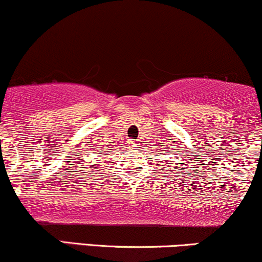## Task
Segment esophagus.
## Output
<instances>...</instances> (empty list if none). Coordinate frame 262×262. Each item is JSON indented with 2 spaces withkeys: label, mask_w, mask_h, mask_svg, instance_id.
<instances>
[{
  "label": "esophagus",
  "mask_w": 262,
  "mask_h": 262,
  "mask_svg": "<svg viewBox=\"0 0 262 262\" xmlns=\"http://www.w3.org/2000/svg\"><path fill=\"white\" fill-rule=\"evenodd\" d=\"M130 146H133V148H137V146H138V143H137V142H134V140H132V142H130Z\"/></svg>",
  "instance_id": "esophagus-1"
}]
</instances>
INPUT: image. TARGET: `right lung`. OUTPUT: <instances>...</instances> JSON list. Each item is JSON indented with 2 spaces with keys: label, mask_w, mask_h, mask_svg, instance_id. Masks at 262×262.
<instances>
[{
  "label": "right lung",
  "mask_w": 262,
  "mask_h": 262,
  "mask_svg": "<svg viewBox=\"0 0 262 262\" xmlns=\"http://www.w3.org/2000/svg\"><path fill=\"white\" fill-rule=\"evenodd\" d=\"M108 150H111V149H108L107 145L103 144V145H99L98 146V149H97L96 153L98 154V157H107Z\"/></svg>",
  "instance_id": "add662e5"
}]
</instances>
